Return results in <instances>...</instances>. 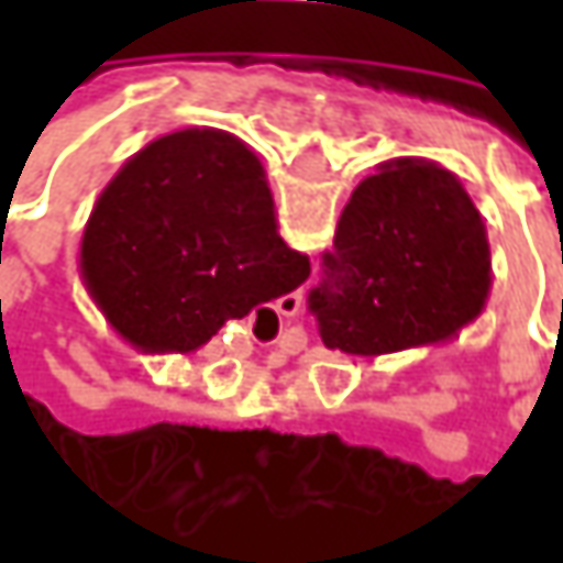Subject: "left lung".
Masks as SVG:
<instances>
[{
  "label": "left lung",
  "mask_w": 563,
  "mask_h": 563,
  "mask_svg": "<svg viewBox=\"0 0 563 563\" xmlns=\"http://www.w3.org/2000/svg\"><path fill=\"white\" fill-rule=\"evenodd\" d=\"M322 266L310 294L319 335L357 357L457 335L492 288L479 209L454 172L417 156L378 163L354 187Z\"/></svg>",
  "instance_id": "8db88e82"
}]
</instances>
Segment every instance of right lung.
<instances>
[{
    "label": "right lung",
    "instance_id": "1",
    "mask_svg": "<svg viewBox=\"0 0 563 563\" xmlns=\"http://www.w3.org/2000/svg\"><path fill=\"white\" fill-rule=\"evenodd\" d=\"M80 275L115 329L137 325L172 351H197L228 319L300 288L310 256L282 241L247 143L185 128L146 143L99 194Z\"/></svg>",
    "mask_w": 563,
    "mask_h": 563
}]
</instances>
